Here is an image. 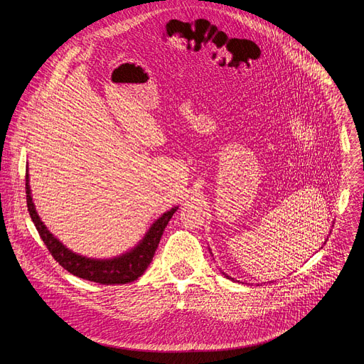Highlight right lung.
Listing matches in <instances>:
<instances>
[{"label":"right lung","mask_w":364,"mask_h":364,"mask_svg":"<svg viewBox=\"0 0 364 364\" xmlns=\"http://www.w3.org/2000/svg\"><path fill=\"white\" fill-rule=\"evenodd\" d=\"M26 194H27V207L30 218L43 239L46 247L55 257V261L59 262L66 271L70 274L86 279L92 282H99L103 285H114V284H128L135 279H138L148 265L151 264L155 250L159 247L160 239L164 233V229L167 228L170 219L176 213L177 207L171 209L170 212L164 213L157 222H155L146 236L142 239V242L131 252L118 256L115 259H107V261H99V259H89L80 255L73 253L68 247H65L53 235H51L47 228L40 220L33 198L30 194V186H28V174H26Z\"/></svg>","instance_id":"right-lung-1"}]
</instances>
